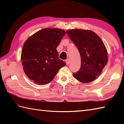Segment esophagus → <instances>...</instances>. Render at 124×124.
<instances>
[{
	"label": "esophagus",
	"instance_id": "esophagus-1",
	"mask_svg": "<svg viewBox=\"0 0 124 124\" xmlns=\"http://www.w3.org/2000/svg\"><path fill=\"white\" fill-rule=\"evenodd\" d=\"M65 62H66L67 64L69 65V64H70V63H71V60L69 59H68L67 60H66V61H65Z\"/></svg>",
	"mask_w": 124,
	"mask_h": 124
}]
</instances>
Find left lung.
I'll use <instances>...</instances> for the list:
<instances>
[{
  "instance_id": "left-lung-1",
  "label": "left lung",
  "mask_w": 124,
  "mask_h": 124,
  "mask_svg": "<svg viewBox=\"0 0 124 124\" xmlns=\"http://www.w3.org/2000/svg\"><path fill=\"white\" fill-rule=\"evenodd\" d=\"M80 55L81 67L74 78L83 83L94 81L102 72L108 62V53L103 42L93 31L71 29L67 31Z\"/></svg>"
}]
</instances>
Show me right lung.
Returning a JSON list of instances; mask_svg holds the SVG:
<instances>
[{"mask_svg": "<svg viewBox=\"0 0 124 124\" xmlns=\"http://www.w3.org/2000/svg\"><path fill=\"white\" fill-rule=\"evenodd\" d=\"M65 31L45 28L34 33L25 41L21 60L27 77L39 85L51 82L59 70L66 64L59 58L56 47Z\"/></svg>", "mask_w": 124, "mask_h": 124, "instance_id": "add662e5", "label": "right lung"}]
</instances>
